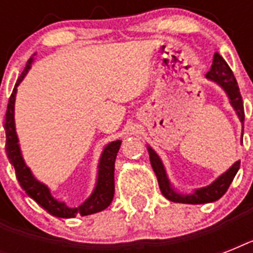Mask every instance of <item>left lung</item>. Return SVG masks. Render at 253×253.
Returning <instances> with one entry per match:
<instances>
[{"label": "left lung", "mask_w": 253, "mask_h": 253, "mask_svg": "<svg viewBox=\"0 0 253 253\" xmlns=\"http://www.w3.org/2000/svg\"><path fill=\"white\" fill-rule=\"evenodd\" d=\"M206 77L218 83L224 90L227 91L228 97L231 99V105L236 110L238 115H239L242 123H244V106L243 99H242V95H240L239 86H238V83H236V79L234 76V73H232L231 68L228 67L226 60L218 52L214 53L211 69L209 71ZM148 152H150L151 166H152L155 174L158 177L159 186H160L163 196L168 198L169 201H172V202H180V204H209V202H214V201L219 200L220 197L227 192V189L230 188L234 177H235V174L240 168V162H236L231 168L228 169L227 172L223 173L219 178H216L211 185H209L206 188L198 189V190H196V193H193L190 196H181V194H177L169 186L166 170H164L162 160L159 159L158 155L155 154V151L152 148H148Z\"/></svg>", "instance_id": "8db88e82"}]
</instances>
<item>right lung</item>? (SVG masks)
<instances>
[{
    "label": "right lung",
    "instance_id": "1",
    "mask_svg": "<svg viewBox=\"0 0 253 253\" xmlns=\"http://www.w3.org/2000/svg\"><path fill=\"white\" fill-rule=\"evenodd\" d=\"M31 61H33V59L27 61L23 72L21 73V76L18 77L13 93L9 98L5 117L6 151H7L10 163L13 164L14 169H15V174H17V178L19 181V185L25 190L26 194L31 197L39 206L44 209L45 211L55 216H59V218H75L76 215L84 216L102 211L111 204L113 197H114V164L119 147H121V140L111 142L103 150L101 162H99L98 182H97L94 193L91 194L90 198H87L84 204L76 209L67 208L63 202L55 200L51 196L48 188L34 178L30 169L26 167L25 162L22 159L19 146H18L17 134H15V126H14V101H15L17 86L23 80V77L26 76V73L30 69Z\"/></svg>",
    "mask_w": 253,
    "mask_h": 253
}]
</instances>
